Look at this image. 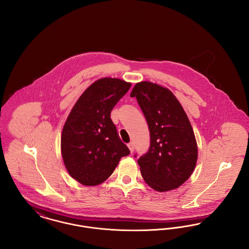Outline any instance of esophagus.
Segmentation results:
<instances>
[{"label":"esophagus","mask_w":249,"mask_h":249,"mask_svg":"<svg viewBox=\"0 0 249 249\" xmlns=\"http://www.w3.org/2000/svg\"><path fill=\"white\" fill-rule=\"evenodd\" d=\"M128 147H129V149H130V153H132V152L134 151V145H133L132 142H130V143L128 144Z\"/></svg>","instance_id":"34e87169"}]
</instances>
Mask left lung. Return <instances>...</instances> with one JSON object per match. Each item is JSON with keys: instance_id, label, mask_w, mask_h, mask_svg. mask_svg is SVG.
Instances as JSON below:
<instances>
[{"instance_id": "1", "label": "left lung", "mask_w": 249, "mask_h": 249, "mask_svg": "<svg viewBox=\"0 0 249 249\" xmlns=\"http://www.w3.org/2000/svg\"><path fill=\"white\" fill-rule=\"evenodd\" d=\"M130 97L136 98L150 132L149 149L137 160L143 180L160 192L178 189L190 178L198 159L186 112L171 90L148 81L136 84Z\"/></svg>"}]
</instances>
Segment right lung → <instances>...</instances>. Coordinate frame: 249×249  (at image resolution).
Returning a JSON list of instances; mask_svg holds the SVG:
<instances>
[{
	"label": "right lung",
	"mask_w": 249,
	"mask_h": 249,
	"mask_svg": "<svg viewBox=\"0 0 249 249\" xmlns=\"http://www.w3.org/2000/svg\"><path fill=\"white\" fill-rule=\"evenodd\" d=\"M131 84L105 77L91 84L72 107L62 129L60 148L71 178L96 186L109 178L122 157L130 154L110 118Z\"/></svg>",
	"instance_id": "right-lung-1"
}]
</instances>
